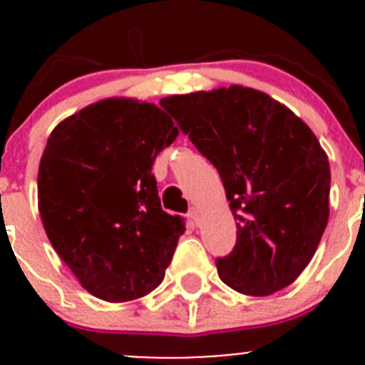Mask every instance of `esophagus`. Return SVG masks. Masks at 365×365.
Segmentation results:
<instances>
[{
  "mask_svg": "<svg viewBox=\"0 0 365 365\" xmlns=\"http://www.w3.org/2000/svg\"><path fill=\"white\" fill-rule=\"evenodd\" d=\"M187 217H189V219L192 220V222L197 224V220H200V210H197L196 206H190L189 212H187Z\"/></svg>",
  "mask_w": 365,
  "mask_h": 365,
  "instance_id": "obj_1",
  "label": "esophagus"
}]
</instances>
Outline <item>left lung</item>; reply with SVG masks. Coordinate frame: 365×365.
<instances>
[{
  "mask_svg": "<svg viewBox=\"0 0 365 365\" xmlns=\"http://www.w3.org/2000/svg\"><path fill=\"white\" fill-rule=\"evenodd\" d=\"M160 106L215 165L233 210L237 244L215 259L219 277L252 297L292 284L329 222L330 165L311 128L263 91L237 84Z\"/></svg>",
  "mask_w": 365,
  "mask_h": 365,
  "instance_id": "obj_1",
  "label": "left lung"
}]
</instances>
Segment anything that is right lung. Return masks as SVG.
Listing matches in <instances>:
<instances>
[{
  "label": "right lung",
  "mask_w": 365,
  "mask_h": 365,
  "mask_svg": "<svg viewBox=\"0 0 365 365\" xmlns=\"http://www.w3.org/2000/svg\"><path fill=\"white\" fill-rule=\"evenodd\" d=\"M176 135L155 104L108 98L47 139L38 168L43 230L91 295L134 300L164 279L185 222L162 210L152 165Z\"/></svg>",
  "instance_id": "add662e5"
}]
</instances>
